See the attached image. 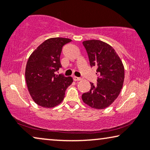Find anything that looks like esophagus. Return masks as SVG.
<instances>
[{
	"label": "esophagus",
	"instance_id": "obj_1",
	"mask_svg": "<svg viewBox=\"0 0 150 150\" xmlns=\"http://www.w3.org/2000/svg\"><path fill=\"white\" fill-rule=\"evenodd\" d=\"M73 79H74V81H81V80H82L81 78H79V77H76V76L74 77Z\"/></svg>",
	"mask_w": 150,
	"mask_h": 150
}]
</instances>
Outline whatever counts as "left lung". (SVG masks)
<instances>
[{
	"label": "left lung",
	"instance_id": "8db88e82",
	"mask_svg": "<svg viewBox=\"0 0 150 150\" xmlns=\"http://www.w3.org/2000/svg\"><path fill=\"white\" fill-rule=\"evenodd\" d=\"M91 67H96L97 84L82 95V100L96 109L109 106L120 95L124 81V67L120 57L109 44L100 40L84 41Z\"/></svg>",
	"mask_w": 150,
	"mask_h": 150
}]
</instances>
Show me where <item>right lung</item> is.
Segmentation results:
<instances>
[{
    "mask_svg": "<svg viewBox=\"0 0 150 150\" xmlns=\"http://www.w3.org/2000/svg\"><path fill=\"white\" fill-rule=\"evenodd\" d=\"M71 40L54 38L44 41L30 54L25 69L28 90L33 101L44 108L59 105L65 90L72 83L71 76L56 75L61 67L60 55L63 46Z\"/></svg>",
    "mask_w": 150,
    "mask_h": 150,
    "instance_id": "1",
    "label": "right lung"
}]
</instances>
